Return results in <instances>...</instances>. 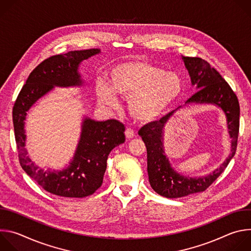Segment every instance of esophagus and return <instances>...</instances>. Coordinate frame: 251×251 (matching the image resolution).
Instances as JSON below:
<instances>
[{"mask_svg":"<svg viewBox=\"0 0 251 251\" xmlns=\"http://www.w3.org/2000/svg\"><path fill=\"white\" fill-rule=\"evenodd\" d=\"M125 135H126L127 139H131V138L134 137L135 132H134V130L132 128H127L126 131H125Z\"/></svg>","mask_w":251,"mask_h":251,"instance_id":"esophagus-1","label":"esophagus"}]
</instances>
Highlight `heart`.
I'll return each instance as SVG.
<instances>
[{
    "mask_svg": "<svg viewBox=\"0 0 251 251\" xmlns=\"http://www.w3.org/2000/svg\"><path fill=\"white\" fill-rule=\"evenodd\" d=\"M183 90L181 77L173 71L145 61H125L112 66L108 83L99 82L97 96L105 105H113L116 95L129 98V111L138 120L161 116Z\"/></svg>",
    "mask_w": 251,
    "mask_h": 251,
    "instance_id": "obj_1",
    "label": "heart"
}]
</instances>
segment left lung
Returning <instances> with one entry per match:
<instances>
[{
    "label": "left lung",
    "instance_id": "1",
    "mask_svg": "<svg viewBox=\"0 0 251 251\" xmlns=\"http://www.w3.org/2000/svg\"><path fill=\"white\" fill-rule=\"evenodd\" d=\"M186 68L189 71L193 85H197L198 91L186 102L190 103H211L216 104L224 110L226 120L228 133L231 140V153L223 165L204 176L190 177L176 173L163 149V131L166 123L182 106L168 113L159 121L151 122L143 126L138 134L144 141L147 148V170L149 182L152 189L165 198L176 199L192 194L205 191L221 174L226 170L230 160L233 158L239 132V103L238 99L223 78L217 69L200 57H182Z\"/></svg>",
    "mask_w": 251,
    "mask_h": 251
}]
</instances>
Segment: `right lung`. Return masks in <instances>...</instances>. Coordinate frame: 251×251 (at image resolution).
<instances>
[{
  "label": "right lung",
  "mask_w": 251,
  "mask_h": 251,
  "mask_svg": "<svg viewBox=\"0 0 251 251\" xmlns=\"http://www.w3.org/2000/svg\"><path fill=\"white\" fill-rule=\"evenodd\" d=\"M100 50H74L50 56L35 67L20 91L13 108L15 138L23 170L47 192L65 198H84L98 190L103 182L107 158L113 148L125 142V126L115 119L94 121L85 118L73 162L62 171H44L27 156L25 120L28 109L54 86H80V62Z\"/></svg>",
  "instance_id": "obj_1"
}]
</instances>
